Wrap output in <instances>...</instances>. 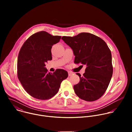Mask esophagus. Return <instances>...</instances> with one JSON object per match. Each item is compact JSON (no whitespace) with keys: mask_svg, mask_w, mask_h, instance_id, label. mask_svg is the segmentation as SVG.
Here are the masks:
<instances>
[{"mask_svg":"<svg viewBox=\"0 0 132 132\" xmlns=\"http://www.w3.org/2000/svg\"><path fill=\"white\" fill-rule=\"evenodd\" d=\"M68 76H72V75L73 74V72H71V71H68Z\"/></svg>","mask_w":132,"mask_h":132,"instance_id":"esophagus-1","label":"esophagus"}]
</instances>
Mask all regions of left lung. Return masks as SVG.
<instances>
[{"label": "left lung", "instance_id": "obj_1", "mask_svg": "<svg viewBox=\"0 0 132 132\" xmlns=\"http://www.w3.org/2000/svg\"><path fill=\"white\" fill-rule=\"evenodd\" d=\"M62 39L72 50L74 63L86 65L82 76L76 73L80 81L73 86L75 93L87 101L98 100L105 93L112 76L110 48L100 37L89 33L72 37L64 36Z\"/></svg>", "mask_w": 132, "mask_h": 132}]
</instances>
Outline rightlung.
Returning a JSON list of instances; mask_svg holds the SVG:
<instances>
[{"instance_id": "obj_1", "label": "right lung", "mask_w": 132, "mask_h": 132, "mask_svg": "<svg viewBox=\"0 0 132 132\" xmlns=\"http://www.w3.org/2000/svg\"><path fill=\"white\" fill-rule=\"evenodd\" d=\"M61 36L52 35L45 31L36 32L26 41L18 55V77L29 95L40 100H47L59 90L62 81L68 76L67 71L57 69L48 72L46 63L52 59L51 49Z\"/></svg>"}]
</instances>
